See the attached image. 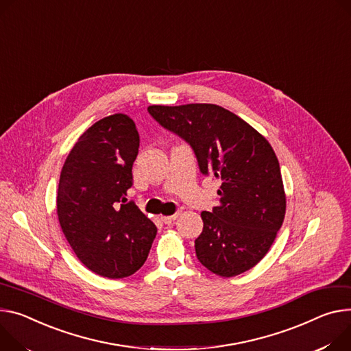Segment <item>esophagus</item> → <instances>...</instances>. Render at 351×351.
I'll return each instance as SVG.
<instances>
[{"mask_svg": "<svg viewBox=\"0 0 351 351\" xmlns=\"http://www.w3.org/2000/svg\"><path fill=\"white\" fill-rule=\"evenodd\" d=\"M179 217V213H175L173 215H165V217H161V221L164 222V224H172V222Z\"/></svg>", "mask_w": 351, "mask_h": 351, "instance_id": "1", "label": "esophagus"}]
</instances>
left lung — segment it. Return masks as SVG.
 <instances>
[{
    "label": "left lung",
    "instance_id": "1",
    "mask_svg": "<svg viewBox=\"0 0 351 351\" xmlns=\"http://www.w3.org/2000/svg\"><path fill=\"white\" fill-rule=\"evenodd\" d=\"M148 113L192 147L203 175L221 179L219 204L202 213L203 232L195 241L200 263L221 277L256 266L285 215L280 165L269 141L218 105H152Z\"/></svg>",
    "mask_w": 351,
    "mask_h": 351
}]
</instances>
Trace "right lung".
<instances>
[{
	"label": "right lung",
	"instance_id": "add662e5",
	"mask_svg": "<svg viewBox=\"0 0 351 351\" xmlns=\"http://www.w3.org/2000/svg\"><path fill=\"white\" fill-rule=\"evenodd\" d=\"M140 137L134 121L116 113L78 138L61 169L57 215L77 258L108 278L134 274L147 261L156 227L127 190Z\"/></svg>",
	"mask_w": 351,
	"mask_h": 351
}]
</instances>
